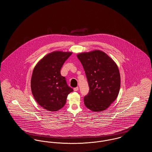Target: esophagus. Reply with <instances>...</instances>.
<instances>
[{"mask_svg":"<svg viewBox=\"0 0 152 152\" xmlns=\"http://www.w3.org/2000/svg\"><path fill=\"white\" fill-rule=\"evenodd\" d=\"M78 89H79L78 87H76V88H74V91H78Z\"/></svg>","mask_w":152,"mask_h":152,"instance_id":"obj_1","label":"esophagus"}]
</instances>
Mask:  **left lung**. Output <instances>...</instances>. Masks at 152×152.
Masks as SVG:
<instances>
[{
    "label": "left lung",
    "mask_w": 152,
    "mask_h": 152,
    "mask_svg": "<svg viewBox=\"0 0 152 152\" xmlns=\"http://www.w3.org/2000/svg\"><path fill=\"white\" fill-rule=\"evenodd\" d=\"M77 57L89 86V92L83 99L85 105L93 112L105 110L119 93L121 75L117 64L100 50L80 53Z\"/></svg>",
    "instance_id": "8db88e82"
}]
</instances>
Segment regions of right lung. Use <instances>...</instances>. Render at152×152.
<instances>
[{
	"label": "right lung",
	"mask_w": 152,
	"mask_h": 152,
	"mask_svg": "<svg viewBox=\"0 0 152 152\" xmlns=\"http://www.w3.org/2000/svg\"><path fill=\"white\" fill-rule=\"evenodd\" d=\"M71 52L53 51L46 55L35 66L31 78V91L36 102L48 111H57L66 103L73 91L61 76V69Z\"/></svg>",
	"instance_id": "obj_1"
}]
</instances>
